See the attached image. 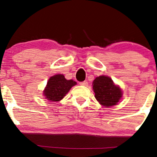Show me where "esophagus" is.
<instances>
[{"label": "esophagus", "instance_id": "obj_1", "mask_svg": "<svg viewBox=\"0 0 157 157\" xmlns=\"http://www.w3.org/2000/svg\"><path fill=\"white\" fill-rule=\"evenodd\" d=\"M79 84L81 86H87L88 85V82L86 81H82V82H80L79 83Z\"/></svg>", "mask_w": 157, "mask_h": 157}]
</instances>
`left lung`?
<instances>
[{
  "mask_svg": "<svg viewBox=\"0 0 157 157\" xmlns=\"http://www.w3.org/2000/svg\"><path fill=\"white\" fill-rule=\"evenodd\" d=\"M93 90L96 100L106 107L117 105L122 97L120 87L114 84L112 79L106 76H100L94 79Z\"/></svg>",
  "mask_w": 157,
  "mask_h": 157,
  "instance_id": "1",
  "label": "left lung"
}]
</instances>
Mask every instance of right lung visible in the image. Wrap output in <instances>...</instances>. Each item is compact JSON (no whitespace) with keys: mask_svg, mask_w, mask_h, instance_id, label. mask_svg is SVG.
Returning <instances> with one entry per match:
<instances>
[{"mask_svg":"<svg viewBox=\"0 0 157 157\" xmlns=\"http://www.w3.org/2000/svg\"><path fill=\"white\" fill-rule=\"evenodd\" d=\"M75 85L76 81L72 79L67 80L63 74H56L48 79L43 94L50 102L59 101Z\"/></svg>","mask_w":157,"mask_h":157,"instance_id":"1","label":"right lung"}]
</instances>
